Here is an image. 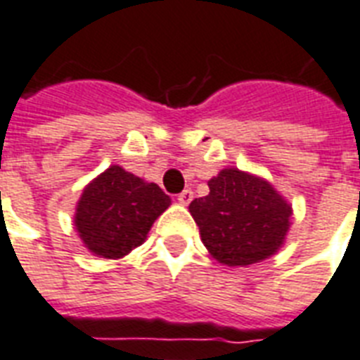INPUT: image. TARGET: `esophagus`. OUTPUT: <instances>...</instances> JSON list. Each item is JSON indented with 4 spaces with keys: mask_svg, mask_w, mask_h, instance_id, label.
Here are the masks:
<instances>
[{
    "mask_svg": "<svg viewBox=\"0 0 360 360\" xmlns=\"http://www.w3.org/2000/svg\"><path fill=\"white\" fill-rule=\"evenodd\" d=\"M176 201L180 202V205H190V202L193 201V191L184 190L182 193H178V195H176Z\"/></svg>",
    "mask_w": 360,
    "mask_h": 360,
    "instance_id": "esophagus-1",
    "label": "esophagus"
}]
</instances>
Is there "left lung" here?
Returning <instances> with one entry per match:
<instances>
[{"label":"left lung","mask_w":360,"mask_h":360,"mask_svg":"<svg viewBox=\"0 0 360 360\" xmlns=\"http://www.w3.org/2000/svg\"><path fill=\"white\" fill-rule=\"evenodd\" d=\"M209 190V195L191 201L190 212L216 260L248 266L277 252L292 212L269 184L226 169L210 180Z\"/></svg>","instance_id":"8db88e82"}]
</instances>
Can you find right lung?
Segmentation results:
<instances>
[{
  "label": "right lung",
  "mask_w": 360,
  "mask_h": 360,
  "mask_svg": "<svg viewBox=\"0 0 360 360\" xmlns=\"http://www.w3.org/2000/svg\"><path fill=\"white\" fill-rule=\"evenodd\" d=\"M169 205L170 197L158 184L113 165L85 188L75 228L91 252L121 258L144 243L151 224Z\"/></svg>",
  "instance_id": "right-lung-1"
}]
</instances>
